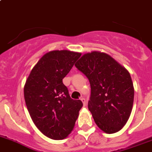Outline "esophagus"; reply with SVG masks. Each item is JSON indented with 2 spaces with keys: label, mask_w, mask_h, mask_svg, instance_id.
<instances>
[{
  "label": "esophagus",
  "mask_w": 152,
  "mask_h": 152,
  "mask_svg": "<svg viewBox=\"0 0 152 152\" xmlns=\"http://www.w3.org/2000/svg\"><path fill=\"white\" fill-rule=\"evenodd\" d=\"M80 99H81V101L83 102V106H84V107H85V106L86 105V99H85V98L82 97Z\"/></svg>",
  "instance_id": "1"
}]
</instances>
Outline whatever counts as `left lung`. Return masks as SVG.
Listing matches in <instances>:
<instances>
[{
  "mask_svg": "<svg viewBox=\"0 0 152 152\" xmlns=\"http://www.w3.org/2000/svg\"><path fill=\"white\" fill-rule=\"evenodd\" d=\"M75 65L90 83L88 107L98 127L107 134L121 130L133 105L134 87L129 72L99 51L86 53Z\"/></svg>",
  "mask_w": 152,
  "mask_h": 152,
  "instance_id": "left-lung-1",
  "label": "left lung"
}]
</instances>
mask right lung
<instances>
[{
    "mask_svg": "<svg viewBox=\"0 0 152 152\" xmlns=\"http://www.w3.org/2000/svg\"><path fill=\"white\" fill-rule=\"evenodd\" d=\"M81 53L66 50L47 53L31 70L24 86V97L30 115L45 136L62 140L71 133L83 107L72 99L63 79Z\"/></svg>",
    "mask_w": 152,
    "mask_h": 152,
    "instance_id": "right-lung-1",
    "label": "right lung"
}]
</instances>
